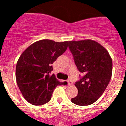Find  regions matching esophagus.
I'll list each match as a JSON object with an SVG mask.
<instances>
[{
  "instance_id": "1",
  "label": "esophagus",
  "mask_w": 126,
  "mask_h": 126,
  "mask_svg": "<svg viewBox=\"0 0 126 126\" xmlns=\"http://www.w3.org/2000/svg\"><path fill=\"white\" fill-rule=\"evenodd\" d=\"M67 83H68V85L69 86H71V85H72V84H73V82L72 81H71V79L67 80Z\"/></svg>"
}]
</instances>
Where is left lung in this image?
Returning <instances> with one entry per match:
<instances>
[{"label":"left lung","mask_w":126,"mask_h":126,"mask_svg":"<svg viewBox=\"0 0 126 126\" xmlns=\"http://www.w3.org/2000/svg\"><path fill=\"white\" fill-rule=\"evenodd\" d=\"M69 48L77 68L83 74L74 84L78 93L71 102L78 105H89L102 96L110 82L112 58L102 45L93 40L69 41Z\"/></svg>","instance_id":"1"}]
</instances>
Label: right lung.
Wrapping results in <instances>:
<instances>
[{"label":"right lung","mask_w":126,"mask_h":126,"mask_svg":"<svg viewBox=\"0 0 126 126\" xmlns=\"http://www.w3.org/2000/svg\"><path fill=\"white\" fill-rule=\"evenodd\" d=\"M67 41L41 40L21 53L16 67V78L23 96L29 103L41 105L48 102L57 86L61 85L54 74L52 64L66 50Z\"/></svg>","instance_id":"obj_1"}]
</instances>
